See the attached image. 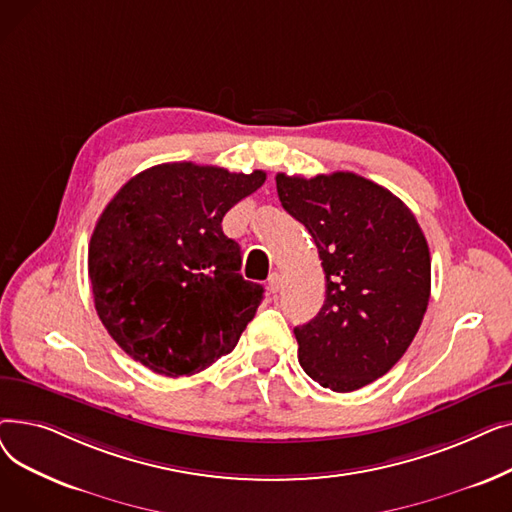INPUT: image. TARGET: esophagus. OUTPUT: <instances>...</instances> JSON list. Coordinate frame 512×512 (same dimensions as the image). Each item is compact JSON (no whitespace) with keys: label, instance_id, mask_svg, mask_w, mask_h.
I'll use <instances>...</instances> for the list:
<instances>
[{"label":"esophagus","instance_id":"obj_1","mask_svg":"<svg viewBox=\"0 0 512 512\" xmlns=\"http://www.w3.org/2000/svg\"><path fill=\"white\" fill-rule=\"evenodd\" d=\"M267 284H270V292H272V294L280 292V288H282V278H280V274H278V272L270 274V280H267Z\"/></svg>","mask_w":512,"mask_h":512}]
</instances>
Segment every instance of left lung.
Here are the masks:
<instances>
[{"mask_svg": "<svg viewBox=\"0 0 512 512\" xmlns=\"http://www.w3.org/2000/svg\"><path fill=\"white\" fill-rule=\"evenodd\" d=\"M282 207L301 222L326 274V301L294 328L299 363L334 392L388 373L411 346L432 290V259L413 211L353 172L276 176Z\"/></svg>", "mask_w": 512, "mask_h": 512, "instance_id": "left-lung-1", "label": "left lung"}]
</instances>
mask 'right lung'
<instances>
[{
  "label": "right lung",
  "instance_id": "right-lung-1",
  "mask_svg": "<svg viewBox=\"0 0 512 512\" xmlns=\"http://www.w3.org/2000/svg\"><path fill=\"white\" fill-rule=\"evenodd\" d=\"M263 182L261 170L176 161L130 178L107 203L89 278L101 324L128 357L180 378L236 346L263 286L238 274L242 253L222 220Z\"/></svg>",
  "mask_w": 512,
  "mask_h": 512
}]
</instances>
